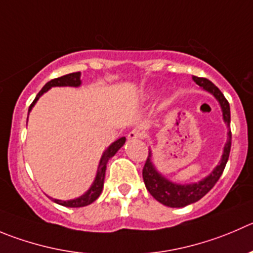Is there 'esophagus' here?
Returning <instances> with one entry per match:
<instances>
[{"mask_svg": "<svg viewBox=\"0 0 253 253\" xmlns=\"http://www.w3.org/2000/svg\"><path fill=\"white\" fill-rule=\"evenodd\" d=\"M143 138H144V133L140 130V129H134V130H131L130 133L128 134L129 140H136V139H143Z\"/></svg>", "mask_w": 253, "mask_h": 253, "instance_id": "1", "label": "esophagus"}]
</instances>
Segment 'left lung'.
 <instances>
[{
  "label": "left lung",
  "mask_w": 253,
  "mask_h": 253,
  "mask_svg": "<svg viewBox=\"0 0 253 253\" xmlns=\"http://www.w3.org/2000/svg\"><path fill=\"white\" fill-rule=\"evenodd\" d=\"M192 79H194V82L197 85H200L201 88L205 89L206 92L211 93L217 99V102L221 105V110H222L223 122L227 124V126H230V104H228L227 99L223 97L220 89L212 82H210L206 78H200V77L194 76ZM227 135V143L225 144L222 156H221V160L217 167L213 169V171L209 176H206L201 181L194 182V184H176V182L170 181L167 177L163 176L154 167L153 161H151V151L149 150V156L143 168V179L144 182H145L146 189L150 192L151 196L155 200H158L159 203H161L165 206H169V208H184V206L200 200L201 197L205 196L215 186V184L218 181L221 175H222L226 163L228 160V156H230L231 130L228 131Z\"/></svg>",
  "instance_id": "left-lung-1"
}]
</instances>
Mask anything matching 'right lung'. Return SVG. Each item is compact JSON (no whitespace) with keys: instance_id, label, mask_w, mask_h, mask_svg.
Wrapping results in <instances>:
<instances>
[{"instance_id":"right-lung-1","label":"right lung","mask_w":253,"mask_h":253,"mask_svg":"<svg viewBox=\"0 0 253 253\" xmlns=\"http://www.w3.org/2000/svg\"><path fill=\"white\" fill-rule=\"evenodd\" d=\"M81 83H82L81 72L69 73L63 77H59V78L52 79V81H49L48 83H45V85L41 89V92L38 93L37 97H36L35 100L32 102V104L30 105L28 113L32 110V107L36 104V102L40 99L41 95H42L43 93L47 92L48 89H50L52 86H79L81 85ZM124 143H125V138L123 136V138L118 139L117 141H114L112 145H109V148L103 153L102 158H100L99 167H98V171H97V175H95L94 181H93L92 186L89 187V190L85 192V194L77 197V199H73V200L63 201V200H57V199H52V200L56 204H58V205L66 206V208H83V206L90 205L92 203H94L103 191V185H104V176H105V170H107L108 160H109L112 156L115 155V153H117L123 145H124Z\"/></svg>"}]
</instances>
